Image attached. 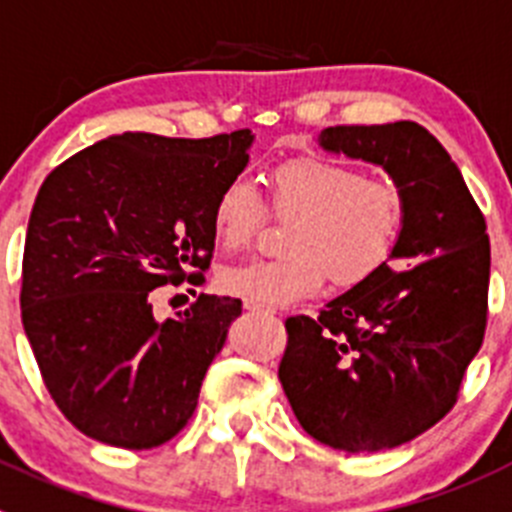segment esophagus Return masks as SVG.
Here are the masks:
<instances>
[{
  "instance_id": "obj_1",
  "label": "esophagus",
  "mask_w": 512,
  "mask_h": 512,
  "mask_svg": "<svg viewBox=\"0 0 512 512\" xmlns=\"http://www.w3.org/2000/svg\"><path fill=\"white\" fill-rule=\"evenodd\" d=\"M245 308H247V311H250V313H262V311H265V308L257 306V303H250V301H245Z\"/></svg>"
}]
</instances>
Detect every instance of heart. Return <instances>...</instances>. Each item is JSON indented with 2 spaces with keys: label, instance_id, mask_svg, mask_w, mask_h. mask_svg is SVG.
<instances>
[{
  "label": "heart",
  "instance_id": "1",
  "mask_svg": "<svg viewBox=\"0 0 512 512\" xmlns=\"http://www.w3.org/2000/svg\"><path fill=\"white\" fill-rule=\"evenodd\" d=\"M270 206L296 216L283 257H255L219 270L227 296L278 308L316 296L326 275L334 285H357L375 275L393 252L403 204L393 183L365 178L352 165L301 155L270 170ZM265 219L260 193L234 178L214 204V237L222 250L245 247Z\"/></svg>",
  "mask_w": 512,
  "mask_h": 512
}]
</instances>
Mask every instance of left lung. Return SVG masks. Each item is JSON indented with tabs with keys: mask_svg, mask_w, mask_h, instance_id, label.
<instances>
[{
	"mask_svg": "<svg viewBox=\"0 0 512 512\" xmlns=\"http://www.w3.org/2000/svg\"><path fill=\"white\" fill-rule=\"evenodd\" d=\"M319 145L393 178L403 204L395 265L331 298L316 319L290 316L278 377L316 441L349 454L395 449L454 408L480 352L487 224L457 163L421 124L326 127Z\"/></svg>",
	"mask_w": 512,
	"mask_h": 512,
	"instance_id": "obj_1",
	"label": "left lung"
}]
</instances>
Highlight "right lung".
I'll list each match as a JSON object with an SVG mask.
<instances>
[{
  "instance_id": "right-lung-1",
  "label": "right lung",
  "mask_w": 512,
  "mask_h": 512,
  "mask_svg": "<svg viewBox=\"0 0 512 512\" xmlns=\"http://www.w3.org/2000/svg\"><path fill=\"white\" fill-rule=\"evenodd\" d=\"M252 140L250 130L206 140L124 132L40 186L22 257V326L45 388L81 434L153 449L196 411L242 301L201 293L160 321L150 290L209 267L216 196L247 168Z\"/></svg>"
}]
</instances>
